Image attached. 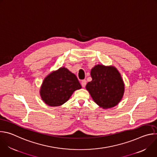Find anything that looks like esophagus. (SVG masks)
I'll return each instance as SVG.
<instances>
[{"mask_svg": "<svg viewBox=\"0 0 157 157\" xmlns=\"http://www.w3.org/2000/svg\"><path fill=\"white\" fill-rule=\"evenodd\" d=\"M86 81L85 80V79H84V80H82V81H81V85H82V86L83 87H84L85 86H86Z\"/></svg>", "mask_w": 157, "mask_h": 157, "instance_id": "esophagus-1", "label": "esophagus"}]
</instances>
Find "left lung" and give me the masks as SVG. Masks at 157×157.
Segmentation results:
<instances>
[{
    "label": "left lung",
    "mask_w": 157,
    "mask_h": 157,
    "mask_svg": "<svg viewBox=\"0 0 157 157\" xmlns=\"http://www.w3.org/2000/svg\"><path fill=\"white\" fill-rule=\"evenodd\" d=\"M92 81L86 89L93 101L104 109L117 105L122 100L125 84L121 73L114 66L96 64L91 69Z\"/></svg>",
    "instance_id": "obj_1"
}]
</instances>
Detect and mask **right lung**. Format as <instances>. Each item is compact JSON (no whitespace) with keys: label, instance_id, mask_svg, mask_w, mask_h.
I'll return each instance as SVG.
<instances>
[{"label":"right lung","instance_id":"right-lung-1","mask_svg":"<svg viewBox=\"0 0 157 157\" xmlns=\"http://www.w3.org/2000/svg\"><path fill=\"white\" fill-rule=\"evenodd\" d=\"M77 77L65 67L53 71L44 78L40 89L42 101L49 106H59L81 88Z\"/></svg>","mask_w":157,"mask_h":157}]
</instances>
